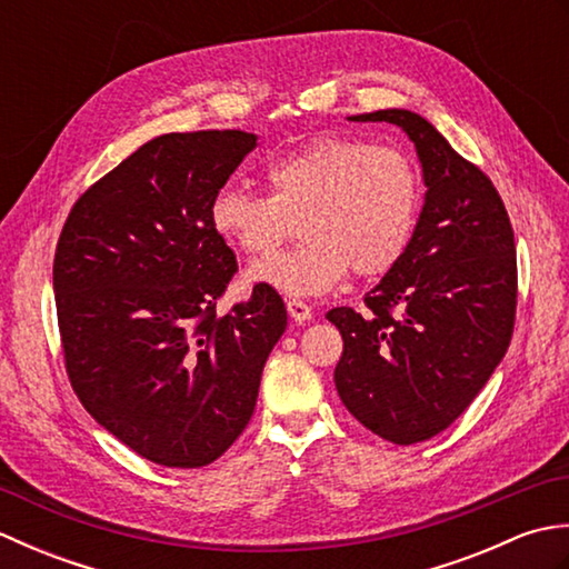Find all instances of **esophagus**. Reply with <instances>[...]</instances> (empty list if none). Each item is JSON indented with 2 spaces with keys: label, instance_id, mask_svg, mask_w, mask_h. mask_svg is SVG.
<instances>
[{
  "label": "esophagus",
  "instance_id": "esophagus-1",
  "mask_svg": "<svg viewBox=\"0 0 569 569\" xmlns=\"http://www.w3.org/2000/svg\"><path fill=\"white\" fill-rule=\"evenodd\" d=\"M286 308H288V316H291L296 322H308V320H312V308L306 303V300L288 298V300H286Z\"/></svg>",
  "mask_w": 569,
  "mask_h": 569
}]
</instances>
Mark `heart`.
Instances as JSON below:
<instances>
[{
    "mask_svg": "<svg viewBox=\"0 0 569 569\" xmlns=\"http://www.w3.org/2000/svg\"><path fill=\"white\" fill-rule=\"evenodd\" d=\"M269 196L222 188L210 202L214 234L251 259L271 257L300 222L303 247L253 263L249 283L286 296H320L352 269L393 271L416 234L422 186L403 151L361 139L320 137L266 168Z\"/></svg>",
    "mask_w": 569,
    "mask_h": 569,
    "instance_id": "heart-1",
    "label": "heart"
}]
</instances>
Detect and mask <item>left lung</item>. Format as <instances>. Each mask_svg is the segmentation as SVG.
I'll return each instance as SVG.
<instances>
[{
	"instance_id": "1",
	"label": "left lung",
	"mask_w": 569,
	"mask_h": 569,
	"mask_svg": "<svg viewBox=\"0 0 569 569\" xmlns=\"http://www.w3.org/2000/svg\"><path fill=\"white\" fill-rule=\"evenodd\" d=\"M416 143L426 202L401 263L365 296V312L332 308L345 352L335 369L342 403L396 445L430 440L465 413L511 345L516 244L499 190L428 119L379 110Z\"/></svg>"
}]
</instances>
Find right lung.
<instances>
[{"instance_id":"obj_1","label":"right lung","mask_w":569,"mask_h":569,"mask_svg":"<svg viewBox=\"0 0 569 569\" xmlns=\"http://www.w3.org/2000/svg\"><path fill=\"white\" fill-rule=\"evenodd\" d=\"M257 147L239 129L143 143L72 204L53 259L66 371L84 410L137 455L196 469L229 450L288 325L271 286L227 316L237 273L210 202Z\"/></svg>"}]
</instances>
